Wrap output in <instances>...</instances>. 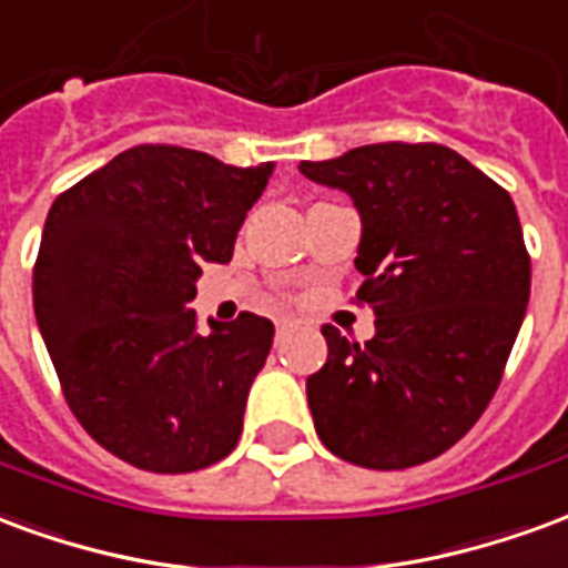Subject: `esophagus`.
I'll list each match as a JSON object with an SVG mask.
<instances>
[{
  "label": "esophagus",
  "mask_w": 568,
  "mask_h": 568,
  "mask_svg": "<svg viewBox=\"0 0 568 568\" xmlns=\"http://www.w3.org/2000/svg\"><path fill=\"white\" fill-rule=\"evenodd\" d=\"M285 328H292V320H285V316L283 320H276V334H283Z\"/></svg>",
  "instance_id": "esophagus-1"
}]
</instances>
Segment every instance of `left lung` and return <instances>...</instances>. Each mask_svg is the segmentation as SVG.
Here are the masks:
<instances>
[{
    "mask_svg": "<svg viewBox=\"0 0 568 568\" xmlns=\"http://www.w3.org/2000/svg\"><path fill=\"white\" fill-rule=\"evenodd\" d=\"M362 219L356 292L374 337L325 325L307 377L322 444L362 468H410L450 450L501 381L529 304V255L511 194L453 149L381 142L301 161Z\"/></svg>",
    "mask_w": 568,
    "mask_h": 568,
    "instance_id": "left-lung-1",
    "label": "left lung"
}]
</instances>
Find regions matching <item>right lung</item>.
<instances>
[{
  "label": "right lung",
  "mask_w": 568,
  "mask_h": 568,
  "mask_svg": "<svg viewBox=\"0 0 568 568\" xmlns=\"http://www.w3.org/2000/svg\"><path fill=\"white\" fill-rule=\"evenodd\" d=\"M273 163L206 151H121L44 219L32 307L72 414L118 459L182 475L219 463L243 432L273 322L240 313L197 332L203 264H227Z\"/></svg>",
  "instance_id": "add662e5"
}]
</instances>
